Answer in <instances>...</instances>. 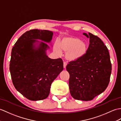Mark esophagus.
I'll return each instance as SVG.
<instances>
[{"instance_id":"esophagus-1","label":"esophagus","mask_w":121,"mask_h":121,"mask_svg":"<svg viewBox=\"0 0 121 121\" xmlns=\"http://www.w3.org/2000/svg\"><path fill=\"white\" fill-rule=\"evenodd\" d=\"M66 65H67L66 63L65 62H64V63H63V67H64V69H66Z\"/></svg>"}]
</instances>
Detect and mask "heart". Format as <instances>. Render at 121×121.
Wrapping results in <instances>:
<instances>
[{
	"label": "heart",
	"mask_w": 121,
	"mask_h": 121,
	"mask_svg": "<svg viewBox=\"0 0 121 121\" xmlns=\"http://www.w3.org/2000/svg\"><path fill=\"white\" fill-rule=\"evenodd\" d=\"M88 46L85 42L74 36H64L58 43L54 46V51L60 54L62 51L65 52V59L69 61H75L82 59L88 52Z\"/></svg>",
	"instance_id": "1"
}]
</instances>
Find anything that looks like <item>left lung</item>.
I'll list each match as a JSON object with an SVG mask.
<instances>
[{"label": "left lung", "instance_id": "obj_1", "mask_svg": "<svg viewBox=\"0 0 121 121\" xmlns=\"http://www.w3.org/2000/svg\"><path fill=\"white\" fill-rule=\"evenodd\" d=\"M83 35L90 39L86 55L80 60L69 62L66 69L69 74L71 96L77 100H91L107 88L112 66L107 47L98 36Z\"/></svg>", "mask_w": 121, "mask_h": 121}]
</instances>
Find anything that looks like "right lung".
Listing matches in <instances>:
<instances>
[{"mask_svg":"<svg viewBox=\"0 0 121 121\" xmlns=\"http://www.w3.org/2000/svg\"><path fill=\"white\" fill-rule=\"evenodd\" d=\"M52 35L51 31L30 30L12 48L10 63L12 82L17 91L29 100L46 99L52 81L63 69L61 58L52 59L46 55L49 47L43 42L50 43Z\"/></svg>","mask_w":121,"mask_h":121,"instance_id":"add662e5","label":"right lung"}]
</instances>
